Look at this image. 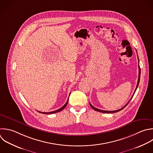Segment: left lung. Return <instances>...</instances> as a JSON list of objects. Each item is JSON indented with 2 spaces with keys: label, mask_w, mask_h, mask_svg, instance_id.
Wrapping results in <instances>:
<instances>
[{
  "label": "left lung",
  "mask_w": 153,
  "mask_h": 153,
  "mask_svg": "<svg viewBox=\"0 0 153 153\" xmlns=\"http://www.w3.org/2000/svg\"><path fill=\"white\" fill-rule=\"evenodd\" d=\"M137 57H138V56H137ZM140 66H139V77H138V81H137V85H136V87L134 93H135V91H136V89H137V87H138L139 83V81H140ZM134 94H133V95H134ZM133 95L132 96L131 98L133 97ZM131 98L130 99V100L131 99ZM130 100L128 102V103H127L125 106H124V107H123L122 108H121V109H118V110H116V111H103V110H101V109H97V108L94 107L90 103V105L91 106V107L94 110H95V111H98V112H103V113H114V112H117L121 111V109H123V108H124V107H126V106H127V105L129 103V102L130 101Z\"/></svg>",
  "instance_id": "1"
}]
</instances>
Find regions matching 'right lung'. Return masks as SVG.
I'll return each mask as SVG.
<instances>
[{"label": "right lung", "instance_id": "1", "mask_svg": "<svg viewBox=\"0 0 153 153\" xmlns=\"http://www.w3.org/2000/svg\"><path fill=\"white\" fill-rule=\"evenodd\" d=\"M68 100H69V98H68V100H67V102H66V103L62 107V108H60V109H57V110H56V111H52V112H40V111H38L39 112H40V113H42V114H54V113H57V112H60V111H62L66 106V105H67V104H68Z\"/></svg>", "mask_w": 153, "mask_h": 153}]
</instances>
